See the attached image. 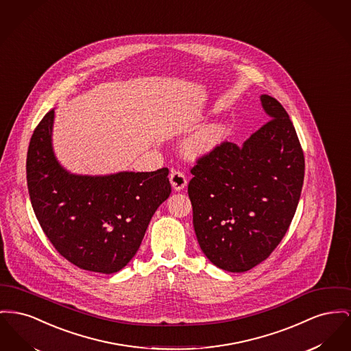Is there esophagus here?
I'll return each mask as SVG.
<instances>
[{
	"label": "esophagus",
	"mask_w": 351,
	"mask_h": 351,
	"mask_svg": "<svg viewBox=\"0 0 351 351\" xmlns=\"http://www.w3.org/2000/svg\"><path fill=\"white\" fill-rule=\"evenodd\" d=\"M169 182L175 191H182L186 186V175L182 171H172L169 175Z\"/></svg>",
	"instance_id": "34e87169"
}]
</instances>
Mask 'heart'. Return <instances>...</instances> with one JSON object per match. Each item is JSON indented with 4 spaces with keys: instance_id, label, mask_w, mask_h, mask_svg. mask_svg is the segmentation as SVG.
<instances>
[{
    "instance_id": "1",
    "label": "heart",
    "mask_w": 351,
    "mask_h": 351,
    "mask_svg": "<svg viewBox=\"0 0 351 351\" xmlns=\"http://www.w3.org/2000/svg\"><path fill=\"white\" fill-rule=\"evenodd\" d=\"M227 136V127L221 122L206 124L195 132L186 142V155L192 159L203 158L212 154Z\"/></svg>"
}]
</instances>
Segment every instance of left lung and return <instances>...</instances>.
Listing matches in <instances>:
<instances>
[{"instance_id":"8db88e82","label":"left lung","mask_w":351,"mask_h":351,"mask_svg":"<svg viewBox=\"0 0 351 351\" xmlns=\"http://www.w3.org/2000/svg\"><path fill=\"white\" fill-rule=\"evenodd\" d=\"M269 121L243 145L224 142L191 169L193 228L206 258L240 273L267 260L293 220L305 159L288 112L270 95Z\"/></svg>"}]
</instances>
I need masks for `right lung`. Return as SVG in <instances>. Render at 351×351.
Masks as SVG:
<instances>
[{"label": "right lung", "mask_w": 351, "mask_h": 351, "mask_svg": "<svg viewBox=\"0 0 351 351\" xmlns=\"http://www.w3.org/2000/svg\"><path fill=\"white\" fill-rule=\"evenodd\" d=\"M54 110L33 132L26 159L30 202L42 230L67 261L111 274L142 244L155 210L171 193L168 168L154 172L75 175L57 160Z\"/></svg>", "instance_id": "add662e5"}]
</instances>
